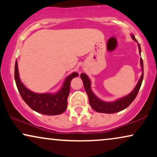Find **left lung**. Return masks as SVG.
Listing matches in <instances>:
<instances>
[{
	"label": "left lung",
	"instance_id": "obj_1",
	"mask_svg": "<svg viewBox=\"0 0 157 157\" xmlns=\"http://www.w3.org/2000/svg\"><path fill=\"white\" fill-rule=\"evenodd\" d=\"M132 36V38L136 42H137L136 38L134 35ZM139 48H140V53L141 52V48H140V45L138 44ZM140 63H141V66L142 68V71H143V61L142 59H140ZM81 79L82 80L83 82V85L85 87V90H86V93H87L88 97H89V100L90 105L91 108L96 111L97 112L100 113H113L118 112V111H122V110L126 109L131 105V103L136 98V95L140 91V87H141L142 80H143V71H142V75L141 77H140V80H139L137 85L136 86L134 91L131 92L130 94L126 96L123 98L120 99V100H117V101L113 102H105L102 101V100H99L97 97L94 94V93L91 91V82H90L89 78L84 73H82L80 75Z\"/></svg>",
	"mask_w": 157,
	"mask_h": 157
}]
</instances>
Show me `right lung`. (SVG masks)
I'll use <instances>...</instances> for the list:
<instances>
[{
    "label": "right lung",
    "mask_w": 157,
    "mask_h": 157,
    "mask_svg": "<svg viewBox=\"0 0 157 157\" xmlns=\"http://www.w3.org/2000/svg\"><path fill=\"white\" fill-rule=\"evenodd\" d=\"M78 74L74 72L65 80L64 85L60 91L55 94H37L27 89L21 82L16 60L15 66V80L17 89L24 102L37 112L46 115H58L63 113L67 109V99L70 93V84L74 77Z\"/></svg>",
    "instance_id": "add662e5"
}]
</instances>
